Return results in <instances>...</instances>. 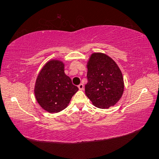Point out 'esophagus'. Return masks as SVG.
I'll return each instance as SVG.
<instances>
[{"label":"esophagus","mask_w":159,"mask_h":159,"mask_svg":"<svg viewBox=\"0 0 159 159\" xmlns=\"http://www.w3.org/2000/svg\"><path fill=\"white\" fill-rule=\"evenodd\" d=\"M78 87H79V89L80 90H82L83 89V87H84V86H83V85L82 84V83H80V84H79V85H78Z\"/></svg>","instance_id":"esophagus-1"}]
</instances>
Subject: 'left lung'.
I'll return each mask as SVG.
<instances>
[{"mask_svg": "<svg viewBox=\"0 0 159 159\" xmlns=\"http://www.w3.org/2000/svg\"><path fill=\"white\" fill-rule=\"evenodd\" d=\"M85 95L93 105L100 109L114 106L121 98L124 83L116 63L105 54L91 55L88 62Z\"/></svg>", "mask_w": 159, "mask_h": 159, "instance_id": "left-lung-1", "label": "left lung"}]
</instances>
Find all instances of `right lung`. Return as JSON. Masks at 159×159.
<instances>
[{
  "label": "right lung",
  "mask_w": 159,
  "mask_h": 159,
  "mask_svg": "<svg viewBox=\"0 0 159 159\" xmlns=\"http://www.w3.org/2000/svg\"><path fill=\"white\" fill-rule=\"evenodd\" d=\"M79 90L71 79L64 73V64L52 60L45 64L35 84V97L43 109L57 113L68 106L73 95Z\"/></svg>",
  "instance_id": "1"
}]
</instances>
